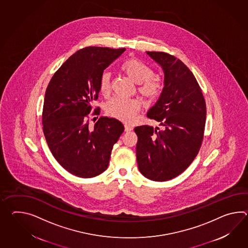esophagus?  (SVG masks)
<instances>
[{
  "mask_svg": "<svg viewBox=\"0 0 248 248\" xmlns=\"http://www.w3.org/2000/svg\"><path fill=\"white\" fill-rule=\"evenodd\" d=\"M132 129H133V128H132V126H130V125H127V124L124 125V131H125V132H131V131H132Z\"/></svg>",
  "mask_w": 248,
  "mask_h": 248,
  "instance_id": "1",
  "label": "esophagus"
}]
</instances>
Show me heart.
Returning a JSON list of instances; mask_svg holds the SVG:
<instances>
[{
	"instance_id": "heart-1",
	"label": "heart",
	"mask_w": 248,
	"mask_h": 248,
	"mask_svg": "<svg viewBox=\"0 0 248 248\" xmlns=\"http://www.w3.org/2000/svg\"><path fill=\"white\" fill-rule=\"evenodd\" d=\"M120 71L133 83H137L138 91L149 99L158 98L163 90V84L158 78L153 77L152 69L142 61L135 58L128 59L120 65ZM99 92L103 96L110 93V75L105 72L99 79ZM142 102L138 99H111L106 110L109 116L124 123L132 122L140 110Z\"/></svg>"
}]
</instances>
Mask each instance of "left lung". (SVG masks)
<instances>
[{"label":"left lung","mask_w":248,"mask_h":248,"mask_svg":"<svg viewBox=\"0 0 248 248\" xmlns=\"http://www.w3.org/2000/svg\"><path fill=\"white\" fill-rule=\"evenodd\" d=\"M164 72V88L147 116L164 126L134 128L138 167L143 176L165 182L180 175L197 156L204 138L206 106L197 79L174 56L147 51Z\"/></svg>","instance_id":"1"}]
</instances>
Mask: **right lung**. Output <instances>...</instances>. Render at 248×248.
I'll return each mask as SVG.
<instances>
[{
	"mask_svg": "<svg viewBox=\"0 0 248 248\" xmlns=\"http://www.w3.org/2000/svg\"><path fill=\"white\" fill-rule=\"evenodd\" d=\"M124 50L102 47L78 50L56 72L46 89L44 136L59 164L76 176L93 178L106 171L113 146L124 130L116 118L100 117L93 126L88 118L99 96L101 75Z\"/></svg>",
	"mask_w": 248,
	"mask_h": 248,
	"instance_id": "obj_1",
	"label": "right lung"
}]
</instances>
